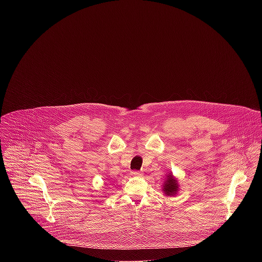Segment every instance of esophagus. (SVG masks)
<instances>
[{"mask_svg": "<svg viewBox=\"0 0 262 262\" xmlns=\"http://www.w3.org/2000/svg\"><path fill=\"white\" fill-rule=\"evenodd\" d=\"M130 174L133 175V176H142V172H140V171H132L130 172Z\"/></svg>", "mask_w": 262, "mask_h": 262, "instance_id": "34e87169", "label": "esophagus"}]
</instances>
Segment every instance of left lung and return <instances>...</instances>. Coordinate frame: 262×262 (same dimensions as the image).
Returning a JSON list of instances; mask_svg holds the SVG:
<instances>
[{"label":"left lung","mask_w":262,"mask_h":262,"mask_svg":"<svg viewBox=\"0 0 262 262\" xmlns=\"http://www.w3.org/2000/svg\"><path fill=\"white\" fill-rule=\"evenodd\" d=\"M162 191L166 196H175L179 191V183L176 177L172 173H168L163 183Z\"/></svg>","instance_id":"left-lung-1"}]
</instances>
